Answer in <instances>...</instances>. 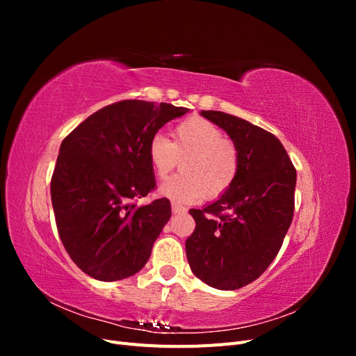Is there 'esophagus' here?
Listing matches in <instances>:
<instances>
[{
    "label": "esophagus",
    "instance_id": "1",
    "mask_svg": "<svg viewBox=\"0 0 356 356\" xmlns=\"http://www.w3.org/2000/svg\"><path fill=\"white\" fill-rule=\"evenodd\" d=\"M172 212H174V213H186L187 209L179 207V204H177V203H172Z\"/></svg>",
    "mask_w": 356,
    "mask_h": 356
}]
</instances>
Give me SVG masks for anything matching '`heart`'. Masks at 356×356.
Here are the masks:
<instances>
[{
    "label": "heart",
    "instance_id": "b5f03b06",
    "mask_svg": "<svg viewBox=\"0 0 356 356\" xmlns=\"http://www.w3.org/2000/svg\"><path fill=\"white\" fill-rule=\"evenodd\" d=\"M148 160L159 178L179 165L178 175L159 187V195L175 203H193L218 197L227 191L239 170L238 148L225 139L221 129L207 118L193 117L179 123L174 141L156 134L148 143Z\"/></svg>",
    "mask_w": 356,
    "mask_h": 356
}]
</instances>
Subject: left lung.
I'll list each match as a JSON object with an SVG mask.
<instances>
[{"label": "left lung", "mask_w": 356, "mask_h": 356, "mask_svg": "<svg viewBox=\"0 0 356 356\" xmlns=\"http://www.w3.org/2000/svg\"><path fill=\"white\" fill-rule=\"evenodd\" d=\"M238 148L239 170L227 191L190 209L196 229L186 242L191 272L230 291L254 282L275 260L294 215L297 172L279 139L221 111H200Z\"/></svg>", "instance_id": "obj_1"}]
</instances>
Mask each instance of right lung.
<instances>
[{"mask_svg":"<svg viewBox=\"0 0 356 356\" xmlns=\"http://www.w3.org/2000/svg\"><path fill=\"white\" fill-rule=\"evenodd\" d=\"M188 108L127 99L106 105L63 139L50 193L71 260L98 281L138 273L170 218L166 197L138 207L156 187L148 143Z\"/></svg>","mask_w":356,"mask_h":356,"instance_id":"obj_1","label":"right lung"}]
</instances>
